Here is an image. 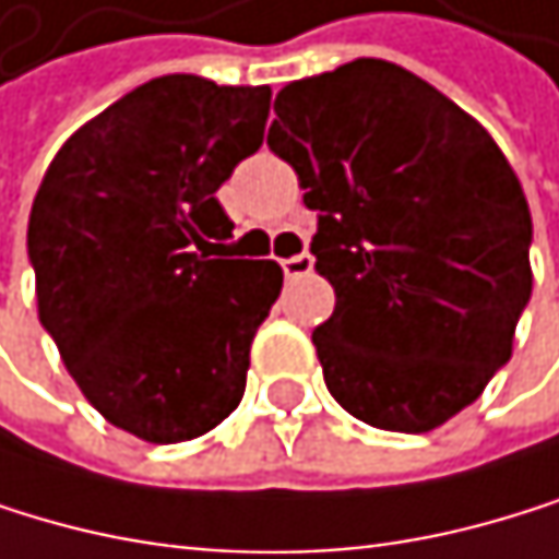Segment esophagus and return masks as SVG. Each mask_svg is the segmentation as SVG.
<instances>
[{"instance_id": "obj_1", "label": "esophagus", "mask_w": 559, "mask_h": 559, "mask_svg": "<svg viewBox=\"0 0 559 559\" xmlns=\"http://www.w3.org/2000/svg\"><path fill=\"white\" fill-rule=\"evenodd\" d=\"M283 273H286V280H300V276L313 273V255L310 252H300V255L283 259Z\"/></svg>"}]
</instances>
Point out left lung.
<instances>
[{"label": "left lung", "instance_id": "left-lung-1", "mask_svg": "<svg viewBox=\"0 0 559 559\" xmlns=\"http://www.w3.org/2000/svg\"><path fill=\"white\" fill-rule=\"evenodd\" d=\"M270 151L317 215L337 307L313 330L326 391L384 431H431L513 357L533 218L473 114L412 70L360 57L276 94Z\"/></svg>", "mask_w": 559, "mask_h": 559}]
</instances>
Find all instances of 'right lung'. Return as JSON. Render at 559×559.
I'll return each instance as SVG.
<instances>
[{"label":"right lung","mask_w":559,"mask_h":559,"mask_svg":"<svg viewBox=\"0 0 559 559\" xmlns=\"http://www.w3.org/2000/svg\"><path fill=\"white\" fill-rule=\"evenodd\" d=\"M270 86L147 80L73 131L29 212L36 307L83 397L141 442L212 431L246 391L273 259H225L215 191L259 151Z\"/></svg>","instance_id":"right-lung-1"}]
</instances>
